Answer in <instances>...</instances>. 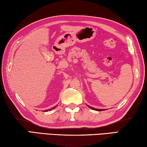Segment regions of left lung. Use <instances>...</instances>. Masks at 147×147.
Masks as SVG:
<instances>
[{
	"label": "left lung",
	"mask_w": 147,
	"mask_h": 147,
	"mask_svg": "<svg viewBox=\"0 0 147 147\" xmlns=\"http://www.w3.org/2000/svg\"><path fill=\"white\" fill-rule=\"evenodd\" d=\"M87 105V106L88 107H90V109H92V110H95V111H104L105 109H96V108H94V107H90V106H89V105Z\"/></svg>",
	"instance_id": "obj_1"
}]
</instances>
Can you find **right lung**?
Wrapping results in <instances>:
<instances>
[{
    "label": "right lung",
    "instance_id": "1",
    "mask_svg": "<svg viewBox=\"0 0 147 147\" xmlns=\"http://www.w3.org/2000/svg\"><path fill=\"white\" fill-rule=\"evenodd\" d=\"M56 107H57V106H55V107H52V108H51V109H47V110H45L44 112H46V111H51L52 109H54L55 108H56Z\"/></svg>",
    "mask_w": 147,
    "mask_h": 147
}]
</instances>
